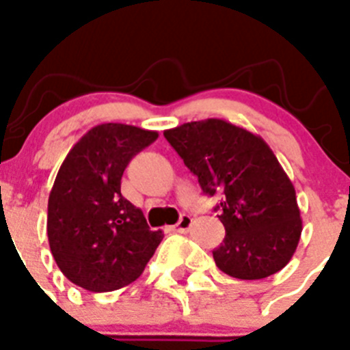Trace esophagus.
<instances>
[{
  "label": "esophagus",
  "mask_w": 350,
  "mask_h": 350,
  "mask_svg": "<svg viewBox=\"0 0 350 350\" xmlns=\"http://www.w3.org/2000/svg\"><path fill=\"white\" fill-rule=\"evenodd\" d=\"M190 226H192V217L187 214H183L180 217V221H178V223L172 226V230H174V232H178V234H185V232H187Z\"/></svg>",
  "instance_id": "34e87169"
}]
</instances>
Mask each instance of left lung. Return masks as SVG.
<instances>
[{
  "instance_id": "8db88e82",
  "label": "left lung",
  "mask_w": 350,
  "mask_h": 350,
  "mask_svg": "<svg viewBox=\"0 0 350 350\" xmlns=\"http://www.w3.org/2000/svg\"><path fill=\"white\" fill-rule=\"evenodd\" d=\"M203 194L219 196L226 235L212 252L217 268L241 280L277 273L302 234L295 187L260 136L219 118L189 122L163 133Z\"/></svg>"
}]
</instances>
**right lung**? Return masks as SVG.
<instances>
[{"label": "right lung", "instance_id": "1", "mask_svg": "<svg viewBox=\"0 0 350 350\" xmlns=\"http://www.w3.org/2000/svg\"><path fill=\"white\" fill-rule=\"evenodd\" d=\"M158 138L126 124L90 129L62 161L48 198V243L68 280L93 293L135 282L163 239L120 192L133 156Z\"/></svg>", "mask_w": 350, "mask_h": 350}]
</instances>
